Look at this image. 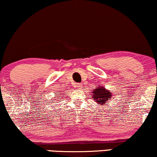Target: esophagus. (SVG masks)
Instances as JSON below:
<instances>
[{"label": "esophagus", "instance_id": "esophagus-1", "mask_svg": "<svg viewBox=\"0 0 157 157\" xmlns=\"http://www.w3.org/2000/svg\"><path fill=\"white\" fill-rule=\"evenodd\" d=\"M76 87L77 88H81V87H82V84H80V83L77 84L76 85Z\"/></svg>", "mask_w": 157, "mask_h": 157}]
</instances>
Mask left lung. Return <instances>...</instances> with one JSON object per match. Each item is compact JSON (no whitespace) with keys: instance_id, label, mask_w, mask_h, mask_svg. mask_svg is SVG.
Masks as SVG:
<instances>
[{"instance_id":"left-lung-1","label":"left lung","mask_w":157,"mask_h":157,"mask_svg":"<svg viewBox=\"0 0 157 157\" xmlns=\"http://www.w3.org/2000/svg\"><path fill=\"white\" fill-rule=\"evenodd\" d=\"M93 94L94 100H95V102L100 103V105L107 102L111 97V92L105 90V89H104L102 86H99V87H97V89H94Z\"/></svg>"}]
</instances>
